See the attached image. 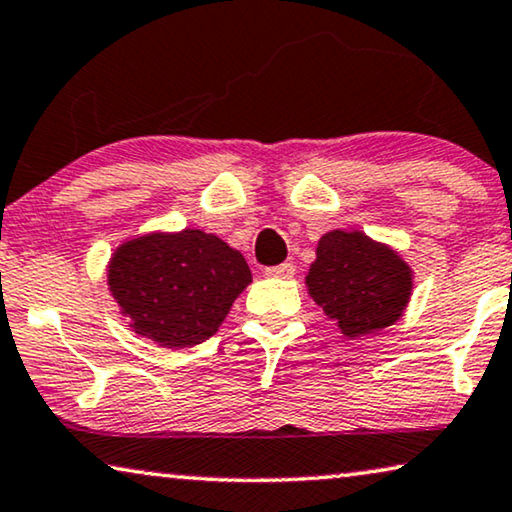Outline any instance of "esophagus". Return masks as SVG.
<instances>
[{"label":"esophagus","instance_id":"34e87169","mask_svg":"<svg viewBox=\"0 0 512 512\" xmlns=\"http://www.w3.org/2000/svg\"><path fill=\"white\" fill-rule=\"evenodd\" d=\"M294 271H297V269H294L292 262H283V264H276V266H266L264 276H269V278H292Z\"/></svg>","mask_w":512,"mask_h":512}]
</instances>
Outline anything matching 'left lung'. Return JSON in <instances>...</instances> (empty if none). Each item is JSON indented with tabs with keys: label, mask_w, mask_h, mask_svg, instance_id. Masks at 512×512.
Listing matches in <instances>:
<instances>
[{
	"label": "left lung",
	"mask_w": 512,
	"mask_h": 512,
	"mask_svg": "<svg viewBox=\"0 0 512 512\" xmlns=\"http://www.w3.org/2000/svg\"><path fill=\"white\" fill-rule=\"evenodd\" d=\"M318 301L345 336L355 338L390 327L410 297V269L394 250L362 232H329L306 276Z\"/></svg>",
	"instance_id": "obj_1"
}]
</instances>
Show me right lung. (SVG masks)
<instances>
[{
  "label": "right lung",
  "mask_w": 512,
  "mask_h": 512,
  "mask_svg": "<svg viewBox=\"0 0 512 512\" xmlns=\"http://www.w3.org/2000/svg\"><path fill=\"white\" fill-rule=\"evenodd\" d=\"M250 278L239 250L199 229L129 241L109 266L111 292L136 334L167 348L211 338Z\"/></svg>",
  "instance_id": "add662e5"
}]
</instances>
